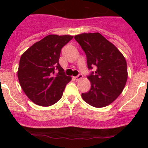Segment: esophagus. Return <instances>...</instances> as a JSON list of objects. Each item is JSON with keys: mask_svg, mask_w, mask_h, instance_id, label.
Listing matches in <instances>:
<instances>
[{"mask_svg": "<svg viewBox=\"0 0 148 148\" xmlns=\"http://www.w3.org/2000/svg\"><path fill=\"white\" fill-rule=\"evenodd\" d=\"M82 78H83V75H82V74H78L77 76L74 77V79L76 81H78V80H80V79H82Z\"/></svg>", "mask_w": 148, "mask_h": 148, "instance_id": "34e87169", "label": "esophagus"}]
</instances>
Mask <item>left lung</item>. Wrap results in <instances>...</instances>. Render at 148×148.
<instances>
[{"label":"left lung","mask_w":148,"mask_h":148,"mask_svg":"<svg viewBox=\"0 0 148 148\" xmlns=\"http://www.w3.org/2000/svg\"><path fill=\"white\" fill-rule=\"evenodd\" d=\"M75 39L87 56L89 70L95 71L87 76L91 83L83 100L95 108L109 105L121 93L127 79V62L121 52L99 32L82 33Z\"/></svg>","instance_id":"obj_1"}]
</instances>
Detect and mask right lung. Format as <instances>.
I'll return each instance as SVG.
<instances>
[{
  "label": "right lung",
  "mask_w": 148,
  "mask_h": 148,
  "mask_svg": "<svg viewBox=\"0 0 148 148\" xmlns=\"http://www.w3.org/2000/svg\"><path fill=\"white\" fill-rule=\"evenodd\" d=\"M73 36L49 35L31 46L21 57L18 78L32 102L47 107L60 100L71 77L59 64L61 50Z\"/></svg>",
  "instance_id": "add662e5"
}]
</instances>
